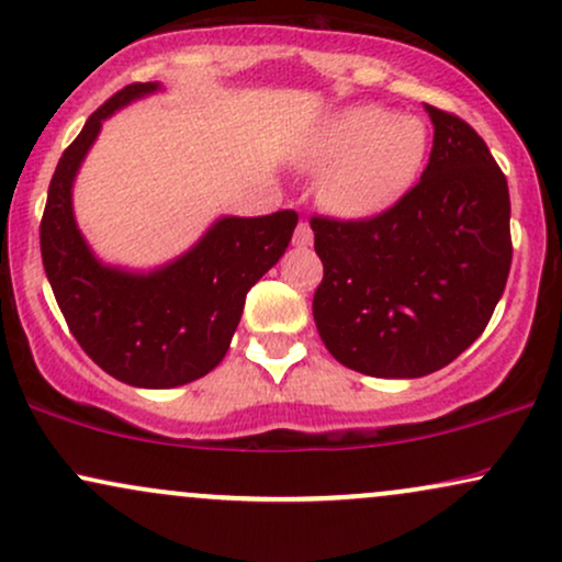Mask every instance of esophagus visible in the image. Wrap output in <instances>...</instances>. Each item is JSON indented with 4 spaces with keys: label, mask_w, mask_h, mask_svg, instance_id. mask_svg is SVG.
<instances>
[{
    "label": "esophagus",
    "mask_w": 562,
    "mask_h": 562,
    "mask_svg": "<svg viewBox=\"0 0 562 562\" xmlns=\"http://www.w3.org/2000/svg\"><path fill=\"white\" fill-rule=\"evenodd\" d=\"M293 243H295V245H301V248H306V245H312V243H314V232H312V224H308V222H301L299 227H295Z\"/></svg>",
    "instance_id": "1"
}]
</instances>
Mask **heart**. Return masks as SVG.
<instances>
[{
    "instance_id": "heart-1",
    "label": "heart",
    "mask_w": 562,
    "mask_h": 562,
    "mask_svg": "<svg viewBox=\"0 0 562 562\" xmlns=\"http://www.w3.org/2000/svg\"><path fill=\"white\" fill-rule=\"evenodd\" d=\"M428 147V126L417 115L357 105L327 121L301 160L308 169H327L319 187L327 209L340 216H372L415 184Z\"/></svg>"
}]
</instances>
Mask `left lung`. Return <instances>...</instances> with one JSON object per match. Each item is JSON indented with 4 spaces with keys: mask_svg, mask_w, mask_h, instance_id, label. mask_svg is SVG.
Here are the masks:
<instances>
[{
    "mask_svg": "<svg viewBox=\"0 0 562 562\" xmlns=\"http://www.w3.org/2000/svg\"><path fill=\"white\" fill-rule=\"evenodd\" d=\"M434 150L420 182L375 218H312L325 267L314 293L322 344L348 370L423 378L486 330L505 293L507 179L475 128L425 105Z\"/></svg>",
    "mask_w": 562,
    "mask_h": 562,
    "instance_id": "obj_1",
    "label": "left lung"
}]
</instances>
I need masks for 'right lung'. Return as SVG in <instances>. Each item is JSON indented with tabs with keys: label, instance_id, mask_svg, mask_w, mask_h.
I'll return each mask as SVG.
<instances>
[{
	"label": "right lung",
	"instance_id": "right-lung-1",
	"mask_svg": "<svg viewBox=\"0 0 562 562\" xmlns=\"http://www.w3.org/2000/svg\"><path fill=\"white\" fill-rule=\"evenodd\" d=\"M128 83L57 164L42 216V261L70 333L97 367L134 389H177L222 362L240 325L245 295L285 254L299 214L218 216L182 256L156 269L100 261L74 216V182L102 121L160 92Z\"/></svg>",
	"mask_w": 562,
	"mask_h": 562
}]
</instances>
